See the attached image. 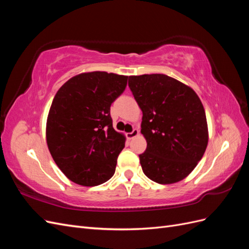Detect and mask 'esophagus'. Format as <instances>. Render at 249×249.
Instances as JSON below:
<instances>
[{"mask_svg":"<svg viewBox=\"0 0 249 249\" xmlns=\"http://www.w3.org/2000/svg\"><path fill=\"white\" fill-rule=\"evenodd\" d=\"M139 135V131L138 130H133V132H131V133H126V138L129 139V140H132L133 138H135V137H137Z\"/></svg>","mask_w":249,"mask_h":249,"instance_id":"34e87169","label":"esophagus"}]
</instances>
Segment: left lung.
Wrapping results in <instances>:
<instances>
[{"label": "left lung", "mask_w": 249, "mask_h": 249, "mask_svg": "<svg viewBox=\"0 0 249 249\" xmlns=\"http://www.w3.org/2000/svg\"><path fill=\"white\" fill-rule=\"evenodd\" d=\"M129 87L143 116L147 146L139 155L144 175L162 185L184 179L206 152V112L194 90L163 73L130 76Z\"/></svg>", "instance_id": "obj_1"}]
</instances>
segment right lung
I'll use <instances>...</instances> for the list:
<instances>
[{
  "instance_id": "1",
  "label": "right lung",
  "mask_w": 249,
  "mask_h": 249,
  "mask_svg": "<svg viewBox=\"0 0 249 249\" xmlns=\"http://www.w3.org/2000/svg\"><path fill=\"white\" fill-rule=\"evenodd\" d=\"M126 82L127 76L113 72H82L57 91L47 119V144L71 182L92 187L114 175L125 136L113 129L110 107Z\"/></svg>"
}]
</instances>
